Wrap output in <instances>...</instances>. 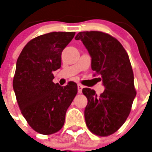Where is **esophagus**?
<instances>
[{"label":"esophagus","instance_id":"34e87169","mask_svg":"<svg viewBox=\"0 0 152 152\" xmlns=\"http://www.w3.org/2000/svg\"><path fill=\"white\" fill-rule=\"evenodd\" d=\"M83 88H84V86H83L82 84H77V92H78V94H81V93H82Z\"/></svg>","mask_w":152,"mask_h":152}]
</instances>
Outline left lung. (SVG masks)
I'll use <instances>...</instances> for the list:
<instances>
[{
    "label": "left lung",
    "instance_id": "8db88e82",
    "mask_svg": "<svg viewBox=\"0 0 152 152\" xmlns=\"http://www.w3.org/2000/svg\"><path fill=\"white\" fill-rule=\"evenodd\" d=\"M91 57V68L99 75L105 90L100 96L91 88L82 92L88 98L84 110L87 126L99 136L116 132L126 122L136 95L134 75L128 54L122 44L100 31L77 34Z\"/></svg>",
    "mask_w": 152,
    "mask_h": 152
}]
</instances>
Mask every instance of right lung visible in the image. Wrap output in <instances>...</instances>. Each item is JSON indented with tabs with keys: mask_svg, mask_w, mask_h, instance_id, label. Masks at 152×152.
I'll return each instance as SVG.
<instances>
[{
	"mask_svg": "<svg viewBox=\"0 0 152 152\" xmlns=\"http://www.w3.org/2000/svg\"><path fill=\"white\" fill-rule=\"evenodd\" d=\"M75 32H52L28 42L19 56L13 87L21 113L28 124L42 135L62 128L66 111L77 93L70 81L61 87L53 83L52 72L61 68V52Z\"/></svg>",
	"mask_w": 152,
	"mask_h": 152,
	"instance_id": "obj_1",
	"label": "right lung"
}]
</instances>
